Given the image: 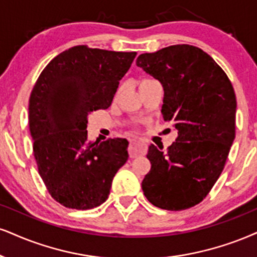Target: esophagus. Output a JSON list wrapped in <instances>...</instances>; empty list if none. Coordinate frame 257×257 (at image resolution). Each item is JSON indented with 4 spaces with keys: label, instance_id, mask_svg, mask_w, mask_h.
Returning <instances> with one entry per match:
<instances>
[{
    "label": "esophagus",
    "instance_id": "esophagus-1",
    "mask_svg": "<svg viewBox=\"0 0 257 257\" xmlns=\"http://www.w3.org/2000/svg\"><path fill=\"white\" fill-rule=\"evenodd\" d=\"M128 153L131 157H137L147 153V145L137 141H131L128 147Z\"/></svg>",
    "mask_w": 257,
    "mask_h": 257
}]
</instances>
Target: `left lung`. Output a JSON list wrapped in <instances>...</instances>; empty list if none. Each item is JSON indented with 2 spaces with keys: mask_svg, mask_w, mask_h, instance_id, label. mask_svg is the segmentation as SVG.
Segmentation results:
<instances>
[{
  "mask_svg": "<svg viewBox=\"0 0 257 257\" xmlns=\"http://www.w3.org/2000/svg\"><path fill=\"white\" fill-rule=\"evenodd\" d=\"M136 64L161 82L163 118L179 135L167 151L149 147L151 169L142 188L156 207L186 210L208 194L225 166L235 139V90L214 59L192 45L143 53Z\"/></svg>",
  "mask_w": 257,
  "mask_h": 257,
  "instance_id": "obj_1",
  "label": "left lung"
}]
</instances>
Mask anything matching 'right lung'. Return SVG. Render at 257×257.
Masks as SVG:
<instances>
[{"label":"right lung","instance_id":"obj_1","mask_svg":"<svg viewBox=\"0 0 257 257\" xmlns=\"http://www.w3.org/2000/svg\"><path fill=\"white\" fill-rule=\"evenodd\" d=\"M136 52L75 46L55 57L30 99V131L39 174L53 199L76 210L100 206L128 158L126 139L87 141L88 115L112 103Z\"/></svg>","mask_w":257,"mask_h":257}]
</instances>
